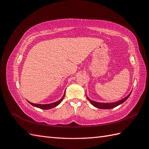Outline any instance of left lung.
<instances>
[{"mask_svg":"<svg viewBox=\"0 0 149 149\" xmlns=\"http://www.w3.org/2000/svg\"><path fill=\"white\" fill-rule=\"evenodd\" d=\"M131 93L132 92H130L127 96L125 97L123 99H122L121 100L118 101L116 102H96V101L90 100L87 96L86 97L88 98V101L91 102V104L94 107L99 108V109H112V108L118 106L119 105L121 104H123L124 102H125L129 98Z\"/></svg>","mask_w":149,"mask_h":149,"instance_id":"1","label":"left lung"}]
</instances>
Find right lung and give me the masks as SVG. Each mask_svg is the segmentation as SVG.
I'll return each instance as SVG.
<instances>
[{"mask_svg": "<svg viewBox=\"0 0 149 149\" xmlns=\"http://www.w3.org/2000/svg\"><path fill=\"white\" fill-rule=\"evenodd\" d=\"M65 91L64 93L63 96V97L60 99V100H58V101L55 102H53V103L46 104H35V103L31 102H30L29 101H27L31 105H32L34 107L40 108V109H52V108L57 106L58 105H59L61 103V102L63 101V98L65 97Z\"/></svg>", "mask_w": 149, "mask_h": 149, "instance_id": "right-lung-1", "label": "right lung"}]
</instances>
